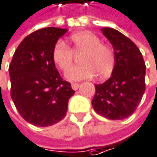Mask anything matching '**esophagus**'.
I'll return each instance as SVG.
<instances>
[{
    "label": "esophagus",
    "instance_id": "obj_1",
    "mask_svg": "<svg viewBox=\"0 0 157 157\" xmlns=\"http://www.w3.org/2000/svg\"><path fill=\"white\" fill-rule=\"evenodd\" d=\"M78 87H79V84H78V83H72V84H71V88H72L74 90H77L78 89Z\"/></svg>",
    "mask_w": 157,
    "mask_h": 157
}]
</instances>
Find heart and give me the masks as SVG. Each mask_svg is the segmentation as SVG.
<instances>
[{"label": "heart", "mask_w": 157, "mask_h": 157, "mask_svg": "<svg viewBox=\"0 0 157 157\" xmlns=\"http://www.w3.org/2000/svg\"><path fill=\"white\" fill-rule=\"evenodd\" d=\"M69 40L75 52L84 53L82 57L83 65L67 69L65 73L67 79L79 81L91 78L96 75L99 78H105L111 75L115 67V53L109 46L102 44L99 37L83 31L73 34ZM73 51L63 41L56 42L52 50L53 62L61 69H67L72 63Z\"/></svg>", "instance_id": "heart-1"}]
</instances>
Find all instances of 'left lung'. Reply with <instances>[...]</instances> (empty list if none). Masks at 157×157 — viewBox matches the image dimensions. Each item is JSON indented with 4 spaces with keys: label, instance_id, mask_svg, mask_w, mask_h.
Instances as JSON below:
<instances>
[{
    "label": "left lung",
    "instance_id": "left-lung-1",
    "mask_svg": "<svg viewBox=\"0 0 157 157\" xmlns=\"http://www.w3.org/2000/svg\"><path fill=\"white\" fill-rule=\"evenodd\" d=\"M101 30L114 48L115 67L109 79L95 85L91 105L105 118L124 119L133 114L145 91L146 67L132 40L111 28Z\"/></svg>",
    "mask_w": 157,
    "mask_h": 157
}]
</instances>
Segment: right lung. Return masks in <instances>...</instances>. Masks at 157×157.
<instances>
[{
  "instance_id": "1",
  "label": "right lung",
  "mask_w": 157,
  "mask_h": 157,
  "mask_svg": "<svg viewBox=\"0 0 157 157\" xmlns=\"http://www.w3.org/2000/svg\"><path fill=\"white\" fill-rule=\"evenodd\" d=\"M67 31L52 27L31 33L19 44L9 67L13 102L21 117L37 127L62 120L75 93L52 59L55 43Z\"/></svg>"
}]
</instances>
